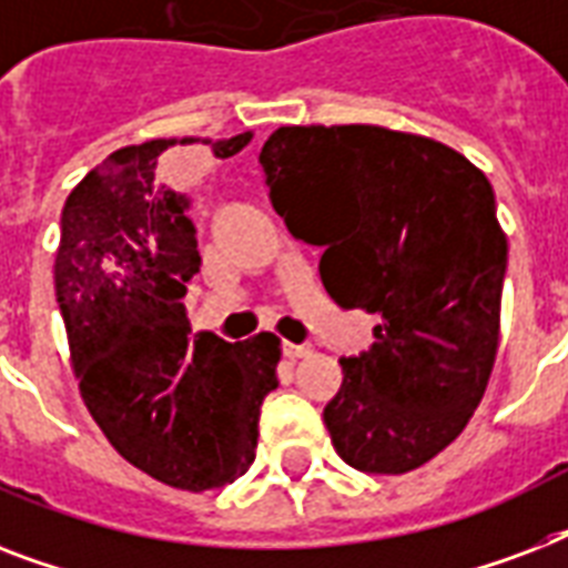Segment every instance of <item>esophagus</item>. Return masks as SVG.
Returning a JSON list of instances; mask_svg holds the SVG:
<instances>
[{
    "label": "esophagus",
    "instance_id": "1",
    "mask_svg": "<svg viewBox=\"0 0 568 568\" xmlns=\"http://www.w3.org/2000/svg\"><path fill=\"white\" fill-rule=\"evenodd\" d=\"M283 354H285V359L297 363V359H303V356L312 354V347L310 345H283Z\"/></svg>",
    "mask_w": 568,
    "mask_h": 568
}]
</instances>
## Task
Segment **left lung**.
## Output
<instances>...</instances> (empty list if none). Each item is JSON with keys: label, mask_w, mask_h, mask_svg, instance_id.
I'll return each instance as SVG.
<instances>
[{"label": "left lung", "mask_w": 568, "mask_h": 568, "mask_svg": "<svg viewBox=\"0 0 568 568\" xmlns=\"http://www.w3.org/2000/svg\"><path fill=\"white\" fill-rule=\"evenodd\" d=\"M258 164L294 239L324 247L321 283L377 315L324 406L333 448L368 475H404L448 448L498 351L507 235L466 155L383 126H280Z\"/></svg>", "instance_id": "1"}]
</instances>
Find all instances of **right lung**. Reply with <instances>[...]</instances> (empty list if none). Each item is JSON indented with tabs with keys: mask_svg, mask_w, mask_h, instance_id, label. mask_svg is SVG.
<instances>
[{
	"mask_svg": "<svg viewBox=\"0 0 568 568\" xmlns=\"http://www.w3.org/2000/svg\"><path fill=\"white\" fill-rule=\"evenodd\" d=\"M250 132L212 144L230 159ZM196 138L123 146L61 212L55 294L79 392L120 457L176 489L232 484L256 459L258 409L276 388L280 338L189 336L200 271L189 196L159 180V155Z\"/></svg>",
	"mask_w": 568,
	"mask_h": 568,
	"instance_id": "obj_1",
	"label": "right lung"
}]
</instances>
